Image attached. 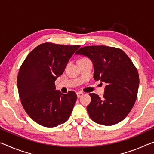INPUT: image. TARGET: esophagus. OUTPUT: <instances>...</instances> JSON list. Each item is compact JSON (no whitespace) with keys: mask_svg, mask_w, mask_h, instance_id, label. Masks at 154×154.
Segmentation results:
<instances>
[{"mask_svg":"<svg viewBox=\"0 0 154 154\" xmlns=\"http://www.w3.org/2000/svg\"><path fill=\"white\" fill-rule=\"evenodd\" d=\"M76 94H77L78 98H80V97H81L82 95H83V93H82V91H79V92H77Z\"/></svg>","mask_w":154,"mask_h":154,"instance_id":"esophagus-1","label":"esophagus"}]
</instances>
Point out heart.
Returning <instances> with one entry per match:
<instances>
[{
    "label": "heart",
    "instance_id": "b5f03b06",
    "mask_svg": "<svg viewBox=\"0 0 154 154\" xmlns=\"http://www.w3.org/2000/svg\"><path fill=\"white\" fill-rule=\"evenodd\" d=\"M83 59H84V58H83Z\"/></svg>",
    "mask_w": 154,
    "mask_h": 154
}]
</instances>
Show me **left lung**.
<instances>
[{"mask_svg":"<svg viewBox=\"0 0 154 154\" xmlns=\"http://www.w3.org/2000/svg\"><path fill=\"white\" fill-rule=\"evenodd\" d=\"M76 54L86 56L94 64L95 80L107 83L103 97L89 94L87 109L96 123L113 125L125 119L133 108L139 87L138 70L122 49L98 45L80 48Z\"/></svg>","mask_w":154,"mask_h":154,"instance_id":"8db88e82","label":"left lung"}]
</instances>
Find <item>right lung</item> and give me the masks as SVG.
<instances>
[{
  "label": "right lung",
  "mask_w": 154,
  "mask_h": 154,
  "mask_svg": "<svg viewBox=\"0 0 154 154\" xmlns=\"http://www.w3.org/2000/svg\"><path fill=\"white\" fill-rule=\"evenodd\" d=\"M80 45L47 42L37 46L20 66L17 77L18 94L26 113L38 124L54 127L69 118L76 94L56 90L55 80L63 74L69 58Z\"/></svg>",
  "instance_id": "obj_1"
}]
</instances>
